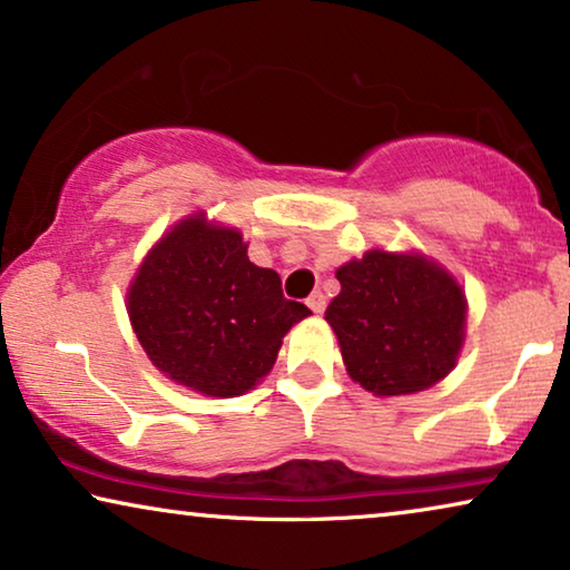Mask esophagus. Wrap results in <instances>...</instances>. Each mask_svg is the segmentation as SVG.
Returning a JSON list of instances; mask_svg holds the SVG:
<instances>
[{
  "label": "esophagus",
  "mask_w": 570,
  "mask_h": 570,
  "mask_svg": "<svg viewBox=\"0 0 570 570\" xmlns=\"http://www.w3.org/2000/svg\"><path fill=\"white\" fill-rule=\"evenodd\" d=\"M306 303H308V308L314 311V314H322V311L326 308V295L322 291H314L306 298Z\"/></svg>",
  "instance_id": "esophagus-1"
}]
</instances>
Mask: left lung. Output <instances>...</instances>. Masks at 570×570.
Here are the masks:
<instances>
[{
  "label": "left lung",
  "instance_id": "obj_1",
  "mask_svg": "<svg viewBox=\"0 0 570 570\" xmlns=\"http://www.w3.org/2000/svg\"><path fill=\"white\" fill-rule=\"evenodd\" d=\"M324 318L350 379L379 396L423 392L454 368L464 340L462 287L420 254L368 252L337 269Z\"/></svg>",
  "mask_w": 570,
  "mask_h": 570
}]
</instances>
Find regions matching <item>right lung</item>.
I'll list each match as a JSON object with an SVG mask.
<instances>
[{
	"label": "right lung",
	"mask_w": 570,
	"mask_h": 570,
	"mask_svg": "<svg viewBox=\"0 0 570 570\" xmlns=\"http://www.w3.org/2000/svg\"><path fill=\"white\" fill-rule=\"evenodd\" d=\"M311 311L287 301L275 269L248 262L238 230L194 215L147 254L129 318L158 368L209 396H236L275 365L285 332Z\"/></svg>",
	"instance_id": "obj_1"
}]
</instances>
